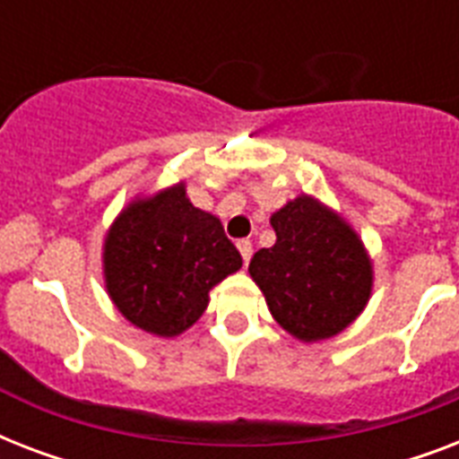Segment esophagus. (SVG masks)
<instances>
[{"label": "esophagus", "instance_id": "esophagus-1", "mask_svg": "<svg viewBox=\"0 0 459 459\" xmlns=\"http://www.w3.org/2000/svg\"><path fill=\"white\" fill-rule=\"evenodd\" d=\"M238 250H240V255H243V262L247 264L252 257V243L250 240H238Z\"/></svg>", "mask_w": 459, "mask_h": 459}]
</instances>
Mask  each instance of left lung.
<instances>
[{
	"label": "left lung",
	"instance_id": "obj_1",
	"mask_svg": "<svg viewBox=\"0 0 459 459\" xmlns=\"http://www.w3.org/2000/svg\"><path fill=\"white\" fill-rule=\"evenodd\" d=\"M272 226L276 243L250 262L272 316L305 342L341 333L359 316L374 283L359 236L309 195L273 212Z\"/></svg>",
	"mask_w": 459,
	"mask_h": 459
}]
</instances>
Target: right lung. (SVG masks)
<instances>
[{"mask_svg":"<svg viewBox=\"0 0 459 459\" xmlns=\"http://www.w3.org/2000/svg\"><path fill=\"white\" fill-rule=\"evenodd\" d=\"M243 266L216 216L193 207L186 183L133 200L104 238V281L118 312L147 333H183L209 290Z\"/></svg>","mask_w":459,"mask_h":459,"instance_id":"1","label":"right lung"}]
</instances>
